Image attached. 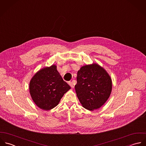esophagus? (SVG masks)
<instances>
[{
    "label": "esophagus",
    "mask_w": 146,
    "mask_h": 146,
    "mask_svg": "<svg viewBox=\"0 0 146 146\" xmlns=\"http://www.w3.org/2000/svg\"><path fill=\"white\" fill-rule=\"evenodd\" d=\"M68 84H69V85L70 86V87H71V88H74V84H75V82H74V81L70 82H69V83H68Z\"/></svg>",
    "instance_id": "obj_1"
}]
</instances>
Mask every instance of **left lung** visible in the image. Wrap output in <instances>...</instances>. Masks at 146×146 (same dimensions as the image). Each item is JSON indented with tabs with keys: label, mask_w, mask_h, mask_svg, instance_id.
Returning <instances> with one entry per match:
<instances>
[{
	"label": "left lung",
	"mask_w": 146,
	"mask_h": 146,
	"mask_svg": "<svg viewBox=\"0 0 146 146\" xmlns=\"http://www.w3.org/2000/svg\"><path fill=\"white\" fill-rule=\"evenodd\" d=\"M76 78V93L84 108L94 110L106 102L111 92L112 82L104 68L96 63L84 66Z\"/></svg>",
	"instance_id": "1"
}]
</instances>
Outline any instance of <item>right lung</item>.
<instances>
[{"label":"right lung","instance_id":"right-lung-1","mask_svg":"<svg viewBox=\"0 0 146 146\" xmlns=\"http://www.w3.org/2000/svg\"><path fill=\"white\" fill-rule=\"evenodd\" d=\"M71 88L52 65L38 71L29 83V92L34 102L40 108L49 110L55 107L61 98Z\"/></svg>","mask_w":146,"mask_h":146}]
</instances>
